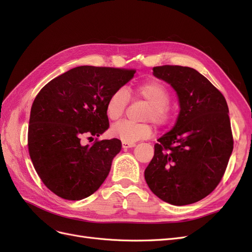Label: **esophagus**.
Returning a JSON list of instances; mask_svg holds the SVG:
<instances>
[{
    "label": "esophagus",
    "mask_w": 252,
    "mask_h": 252,
    "mask_svg": "<svg viewBox=\"0 0 252 252\" xmlns=\"http://www.w3.org/2000/svg\"><path fill=\"white\" fill-rule=\"evenodd\" d=\"M122 146L124 148H131L135 146V143H130V142H123L122 143Z\"/></svg>",
    "instance_id": "esophagus-1"
}]
</instances>
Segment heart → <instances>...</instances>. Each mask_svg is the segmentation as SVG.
Masks as SVG:
<instances>
[{
    "instance_id": "obj_1",
    "label": "heart",
    "mask_w": 252,
    "mask_h": 252,
    "mask_svg": "<svg viewBox=\"0 0 252 252\" xmlns=\"http://www.w3.org/2000/svg\"><path fill=\"white\" fill-rule=\"evenodd\" d=\"M135 95L148 103V108L145 111L143 120L151 121L157 126H165L171 120L169 108L170 91L163 83L157 80L144 82L134 89ZM129 102V94L126 88L121 87L109 95L106 103V114L111 121H119L124 116L125 109ZM112 133L124 142H136L151 136L154 129L149 123H130L121 122L111 129Z\"/></svg>"
}]
</instances>
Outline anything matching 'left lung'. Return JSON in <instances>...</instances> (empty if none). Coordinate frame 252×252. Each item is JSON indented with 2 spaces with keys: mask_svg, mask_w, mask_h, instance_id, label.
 Returning a JSON list of instances; mask_svg holds the SVG:
<instances>
[{
  "mask_svg": "<svg viewBox=\"0 0 252 252\" xmlns=\"http://www.w3.org/2000/svg\"><path fill=\"white\" fill-rule=\"evenodd\" d=\"M152 70L177 91L181 110L173 128L155 145L145 180L161 200L192 204L211 193L226 171L233 149L229 110L222 93L193 68Z\"/></svg>",
  "mask_w": 252,
  "mask_h": 252,
  "instance_id": "8db88e82",
  "label": "left lung"
}]
</instances>
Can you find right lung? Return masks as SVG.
I'll return each mask as SVG.
<instances>
[{"mask_svg": "<svg viewBox=\"0 0 252 252\" xmlns=\"http://www.w3.org/2000/svg\"><path fill=\"white\" fill-rule=\"evenodd\" d=\"M134 73L125 68L79 66L51 80L36 94L30 110L28 151L50 191L79 201L103 184L122 148L119 139L97 140L109 128L106 103ZM93 136V144H82Z\"/></svg>", "mask_w": 252, "mask_h": 252, "instance_id": "1", "label": "right lung"}]
</instances>
